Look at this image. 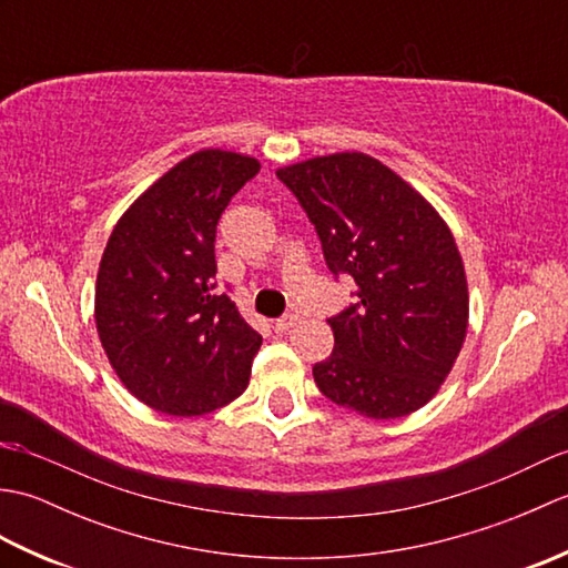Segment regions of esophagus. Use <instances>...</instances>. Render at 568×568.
Instances as JSON below:
<instances>
[{
    "mask_svg": "<svg viewBox=\"0 0 568 568\" xmlns=\"http://www.w3.org/2000/svg\"><path fill=\"white\" fill-rule=\"evenodd\" d=\"M297 322H300V315H295V312H291V315H285V317H281V320L275 322V332H277V334L291 332Z\"/></svg>",
    "mask_w": 568,
    "mask_h": 568,
    "instance_id": "1",
    "label": "esophagus"
}]
</instances>
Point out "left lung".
Instances as JSON below:
<instances>
[{
	"label": "left lung",
	"instance_id": "obj_1",
	"mask_svg": "<svg viewBox=\"0 0 568 568\" xmlns=\"http://www.w3.org/2000/svg\"><path fill=\"white\" fill-rule=\"evenodd\" d=\"M303 204L324 261L354 283L334 315V352L315 364L332 403L371 419L415 413L437 395L462 352L468 285L439 212L366 153L317 155L277 171Z\"/></svg>",
	"mask_w": 568,
	"mask_h": 568
}]
</instances>
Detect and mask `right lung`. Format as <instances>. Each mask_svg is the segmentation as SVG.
Returning a JSON list of instances; mask_svg holds the SVG:
<instances>
[{
  "instance_id": "obj_1",
  "label": "right lung",
  "mask_w": 568,
  "mask_h": 568,
  "mask_svg": "<svg viewBox=\"0 0 568 568\" xmlns=\"http://www.w3.org/2000/svg\"><path fill=\"white\" fill-rule=\"evenodd\" d=\"M261 171L204 149L173 165L116 222L100 261L94 322L124 388L159 413L207 415L246 390L261 334L216 291L214 236Z\"/></svg>"
}]
</instances>
